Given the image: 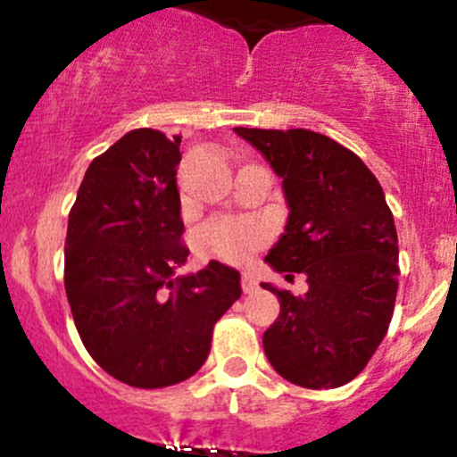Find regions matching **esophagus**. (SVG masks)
<instances>
[{"mask_svg": "<svg viewBox=\"0 0 457 457\" xmlns=\"http://www.w3.org/2000/svg\"><path fill=\"white\" fill-rule=\"evenodd\" d=\"M241 287H243V292L245 294H252L254 292V289L258 287V283H256V278L252 274H243V278H241Z\"/></svg>", "mask_w": 457, "mask_h": 457, "instance_id": "34e87169", "label": "esophagus"}]
</instances>
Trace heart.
Masks as SVG:
<instances>
[{"label": "heart", "instance_id": "1", "mask_svg": "<svg viewBox=\"0 0 457 457\" xmlns=\"http://www.w3.org/2000/svg\"><path fill=\"white\" fill-rule=\"evenodd\" d=\"M267 228L254 219H212L196 232V245L205 254L228 262L245 261L267 243Z\"/></svg>", "mask_w": 457, "mask_h": 457}]
</instances>
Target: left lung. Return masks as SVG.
<instances>
[{
	"mask_svg": "<svg viewBox=\"0 0 457 457\" xmlns=\"http://www.w3.org/2000/svg\"><path fill=\"white\" fill-rule=\"evenodd\" d=\"M283 181L289 216L265 262L307 276L303 296L262 287L280 314L262 334L267 361L307 389L347 385L389 329L398 292V234L385 192L352 150L318 132L234 128Z\"/></svg>",
	"mask_w": 457,
	"mask_h": 457,
	"instance_id": "obj_1",
	"label": "left lung"
}]
</instances>
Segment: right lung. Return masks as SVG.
Segmentation results:
<instances>
[{
  "label": "right lung",
  "mask_w": 457,
  "mask_h": 457,
  "mask_svg": "<svg viewBox=\"0 0 457 457\" xmlns=\"http://www.w3.org/2000/svg\"><path fill=\"white\" fill-rule=\"evenodd\" d=\"M181 137L139 128L86 170L68 216L66 296L96 365L141 389L195 376L216 320L241 298V274L210 261L196 274L181 243Z\"/></svg>",
  "instance_id": "right-lung-1"
}]
</instances>
